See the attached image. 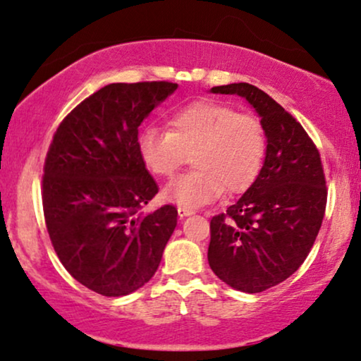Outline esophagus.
I'll return each mask as SVG.
<instances>
[{
  "mask_svg": "<svg viewBox=\"0 0 361 361\" xmlns=\"http://www.w3.org/2000/svg\"><path fill=\"white\" fill-rule=\"evenodd\" d=\"M177 214H179L180 219H184V217H189V215L194 214V210L185 209V207H179V209H177Z\"/></svg>",
  "mask_w": 361,
  "mask_h": 361,
  "instance_id": "esophagus-1",
  "label": "esophagus"
}]
</instances>
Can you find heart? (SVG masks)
<instances>
[{
	"mask_svg": "<svg viewBox=\"0 0 361 361\" xmlns=\"http://www.w3.org/2000/svg\"><path fill=\"white\" fill-rule=\"evenodd\" d=\"M169 133L140 130L137 151L149 172L171 177L189 161L195 171L177 177L164 189V199L179 207L199 209L224 192L237 195L250 189L264 166L267 135L262 121L215 101H194L169 119Z\"/></svg>",
	"mask_w": 361,
	"mask_h": 361,
	"instance_id": "heart-1",
	"label": "heart"
}]
</instances>
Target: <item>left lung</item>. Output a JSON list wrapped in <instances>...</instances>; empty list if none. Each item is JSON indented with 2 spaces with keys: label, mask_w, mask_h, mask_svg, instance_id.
<instances>
[{
  "label": "left lung",
  "mask_w": 361,
  "mask_h": 361,
  "mask_svg": "<svg viewBox=\"0 0 361 361\" xmlns=\"http://www.w3.org/2000/svg\"><path fill=\"white\" fill-rule=\"evenodd\" d=\"M210 92L243 97L265 129L260 174L226 214L212 217L207 252L222 282L259 293L297 272L313 247L326 205L324 167L300 123L262 89L233 82Z\"/></svg>",
  "instance_id": "left-lung-1"
}]
</instances>
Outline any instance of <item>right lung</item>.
Segmentation results:
<instances>
[{"label":"right lung","instance_id":"right-lung-1","mask_svg":"<svg viewBox=\"0 0 361 361\" xmlns=\"http://www.w3.org/2000/svg\"><path fill=\"white\" fill-rule=\"evenodd\" d=\"M177 84L114 82L74 107L44 162L43 209L64 269L92 292L146 285L177 226V209L140 212L159 187L137 151L139 126Z\"/></svg>","mask_w":361,"mask_h":361}]
</instances>
